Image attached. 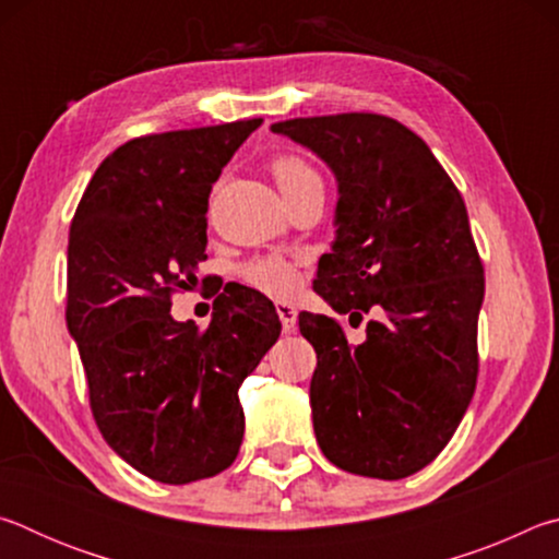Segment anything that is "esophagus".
<instances>
[{
    "instance_id": "1",
    "label": "esophagus",
    "mask_w": 559,
    "mask_h": 559,
    "mask_svg": "<svg viewBox=\"0 0 559 559\" xmlns=\"http://www.w3.org/2000/svg\"><path fill=\"white\" fill-rule=\"evenodd\" d=\"M276 313L281 318V325H283V333H296V325H298V310L296 306H290V302H276Z\"/></svg>"
}]
</instances>
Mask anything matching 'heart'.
Instances as JSON below:
<instances>
[{"label": "heart", "instance_id": "b5f03b06", "mask_svg": "<svg viewBox=\"0 0 559 559\" xmlns=\"http://www.w3.org/2000/svg\"><path fill=\"white\" fill-rule=\"evenodd\" d=\"M271 173L276 177L281 192L298 187L310 179H320L318 173L300 157L281 155L271 163ZM243 281L271 298H288L300 288V271L293 261L269 253V257L251 259L241 269Z\"/></svg>", "mask_w": 559, "mask_h": 559}]
</instances>
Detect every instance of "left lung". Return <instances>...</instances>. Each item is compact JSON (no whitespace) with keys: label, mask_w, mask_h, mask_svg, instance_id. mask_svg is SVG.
<instances>
[{"label":"left lung","mask_w":559,"mask_h":559,"mask_svg":"<svg viewBox=\"0 0 559 559\" xmlns=\"http://www.w3.org/2000/svg\"><path fill=\"white\" fill-rule=\"evenodd\" d=\"M276 135L308 147L337 182L333 253L313 288L335 313H377L347 345L337 320L300 313L316 347L313 429L325 459L396 480L439 456L478 377L484 263L466 204L429 145L386 116L293 118Z\"/></svg>","instance_id":"left-lung-1"}]
</instances>
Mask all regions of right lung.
I'll use <instances>...</instances> for the list:
<instances>
[{
	"label": "right lung",
	"instance_id": "1",
	"mask_svg": "<svg viewBox=\"0 0 559 559\" xmlns=\"http://www.w3.org/2000/svg\"><path fill=\"white\" fill-rule=\"evenodd\" d=\"M261 118L135 138L103 159L69 234L66 325L103 439L159 484L229 468L243 439L239 386L281 335L259 290L214 300L210 325L173 318L206 261L212 185Z\"/></svg>",
	"mask_w": 559,
	"mask_h": 559
}]
</instances>
